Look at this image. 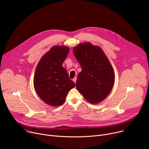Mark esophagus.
<instances>
[{
  "instance_id": "1",
  "label": "esophagus",
  "mask_w": 149,
  "mask_h": 149,
  "mask_svg": "<svg viewBox=\"0 0 149 149\" xmlns=\"http://www.w3.org/2000/svg\"><path fill=\"white\" fill-rule=\"evenodd\" d=\"M72 80H73V81H74L75 83H76V81H77V77H74Z\"/></svg>"
}]
</instances>
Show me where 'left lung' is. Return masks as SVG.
<instances>
[{
    "label": "left lung",
    "instance_id": "8db88e82",
    "mask_svg": "<svg viewBox=\"0 0 149 149\" xmlns=\"http://www.w3.org/2000/svg\"><path fill=\"white\" fill-rule=\"evenodd\" d=\"M73 53L82 68L77 77V89L91 104L101 103L109 95L115 83L111 62L100 47L90 42L74 47Z\"/></svg>",
    "mask_w": 149,
    "mask_h": 149
}]
</instances>
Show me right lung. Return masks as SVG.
Instances as JSON below:
<instances>
[{"label": "right lung", "instance_id": "obj_1", "mask_svg": "<svg viewBox=\"0 0 149 149\" xmlns=\"http://www.w3.org/2000/svg\"><path fill=\"white\" fill-rule=\"evenodd\" d=\"M70 49L66 46H53L40 59L34 76V87L39 97L53 107L62 105L75 83L70 79L62 63Z\"/></svg>", "mask_w": 149, "mask_h": 149}]
</instances>
